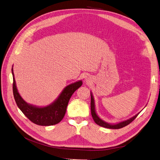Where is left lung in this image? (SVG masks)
<instances>
[{
  "instance_id": "obj_1",
  "label": "left lung",
  "mask_w": 160,
  "mask_h": 160,
  "mask_svg": "<svg viewBox=\"0 0 160 160\" xmlns=\"http://www.w3.org/2000/svg\"><path fill=\"white\" fill-rule=\"evenodd\" d=\"M91 93V115H92V118H93L94 122H95V123L98 124V125L101 127H103L105 128H108V129H120V128H122L125 126H126L128 124H129L131 122H132L135 119V118L137 117V116L139 115L138 113H137L135 115L133 116L132 118H131L127 120H124L122 121V122H120L119 123H109L105 122L104 120L101 119L99 117V115H98L96 112V109H95V99L93 98V93H92V92H90Z\"/></svg>"
}]
</instances>
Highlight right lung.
<instances>
[{"mask_svg": "<svg viewBox=\"0 0 160 160\" xmlns=\"http://www.w3.org/2000/svg\"><path fill=\"white\" fill-rule=\"evenodd\" d=\"M12 74L13 77V95L18 108L32 123L42 126H49L61 122L64 118L71 97L83 84L82 80H79L68 85L62 89L52 103L47 106L40 107L28 103L22 99L17 89L12 67Z\"/></svg>", "mask_w": 160, "mask_h": 160, "instance_id": "right-lung-1", "label": "right lung"}]
</instances>
